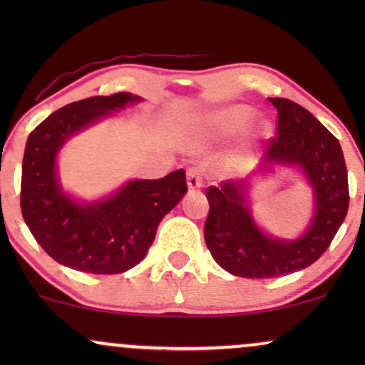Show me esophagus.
<instances>
[{"label": "esophagus", "mask_w": 365, "mask_h": 365, "mask_svg": "<svg viewBox=\"0 0 365 365\" xmlns=\"http://www.w3.org/2000/svg\"><path fill=\"white\" fill-rule=\"evenodd\" d=\"M187 185L190 190H197V188L202 187V177H200L199 170L190 168L187 171Z\"/></svg>", "instance_id": "1"}]
</instances>
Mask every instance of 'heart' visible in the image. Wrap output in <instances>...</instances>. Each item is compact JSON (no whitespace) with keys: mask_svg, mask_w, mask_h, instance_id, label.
Segmentation results:
<instances>
[{"mask_svg":"<svg viewBox=\"0 0 365 365\" xmlns=\"http://www.w3.org/2000/svg\"><path fill=\"white\" fill-rule=\"evenodd\" d=\"M255 110L247 104H232V106L221 108L202 120L199 128L195 130V144L200 145L204 142L228 139L245 130L254 120ZM254 137L264 139L271 133V125L266 120H259L252 128Z\"/></svg>","mask_w":365,"mask_h":365,"instance_id":"b5f03b06","label":"heart"}]
</instances>
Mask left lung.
<instances>
[{
    "mask_svg": "<svg viewBox=\"0 0 365 365\" xmlns=\"http://www.w3.org/2000/svg\"><path fill=\"white\" fill-rule=\"evenodd\" d=\"M269 101L278 110V135L267 142L259 171L274 165L302 170L312 188L314 216L295 240L276 238L255 223L247 195L250 178L209 187L204 240L215 261L240 278H276L309 267L326 252L349 211V177L336 137L300 104Z\"/></svg>",
    "mask_w": 365,
    "mask_h": 365,
    "instance_id": "1",
    "label": "left lung"
}]
</instances>
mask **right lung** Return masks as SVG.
<instances>
[{
  "label": "right lung",
  "instance_id": "obj_1",
  "mask_svg": "<svg viewBox=\"0 0 365 365\" xmlns=\"http://www.w3.org/2000/svg\"><path fill=\"white\" fill-rule=\"evenodd\" d=\"M142 98L130 92L94 96L49 115L29 135L22 161L20 207L29 230L56 262L92 274H118L137 266L153 245L161 220L187 194L185 171L159 180H130L99 200L73 199L58 180L65 142Z\"/></svg>",
  "mask_w": 365,
  "mask_h": 365
}]
</instances>
